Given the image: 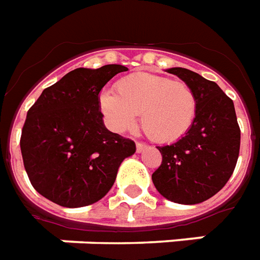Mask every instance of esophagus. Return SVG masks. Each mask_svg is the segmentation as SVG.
Listing matches in <instances>:
<instances>
[{"instance_id":"1","label":"esophagus","mask_w":260,"mask_h":260,"mask_svg":"<svg viewBox=\"0 0 260 260\" xmlns=\"http://www.w3.org/2000/svg\"><path fill=\"white\" fill-rule=\"evenodd\" d=\"M147 146L145 143H141V142H136V152L138 153H142L143 150H146Z\"/></svg>"}]
</instances>
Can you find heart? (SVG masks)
Returning a JSON list of instances; mask_svg holds the SVG:
<instances>
[{
	"instance_id": "b5f03b06",
	"label": "heart",
	"mask_w": 260,
	"mask_h": 260,
	"mask_svg": "<svg viewBox=\"0 0 260 260\" xmlns=\"http://www.w3.org/2000/svg\"><path fill=\"white\" fill-rule=\"evenodd\" d=\"M117 90L103 89L99 107L108 126L118 134L132 129L141 113L146 135L170 143L185 136L195 121L196 96L184 82L139 72L119 80Z\"/></svg>"
}]
</instances>
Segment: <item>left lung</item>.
<instances>
[{"mask_svg":"<svg viewBox=\"0 0 260 260\" xmlns=\"http://www.w3.org/2000/svg\"><path fill=\"white\" fill-rule=\"evenodd\" d=\"M166 71L191 87L198 108L185 136L157 147L163 161L152 181L166 199L196 205L216 195L230 180L238 160L241 131L234 103L216 82L180 67Z\"/></svg>","mask_w":260,"mask_h":260,"instance_id":"8db88e82","label":"left lung"}]
</instances>
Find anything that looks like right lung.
Instances as JSON below:
<instances>
[{
  "mask_svg": "<svg viewBox=\"0 0 260 260\" xmlns=\"http://www.w3.org/2000/svg\"><path fill=\"white\" fill-rule=\"evenodd\" d=\"M124 65L76 68L44 89L27 111L20 136L23 164L31 185L64 207L96 203L114 185L134 142L108 131L99 94Z\"/></svg>",
  "mask_w": 260,
  "mask_h": 260,
  "instance_id": "1",
  "label": "right lung"
}]
</instances>
